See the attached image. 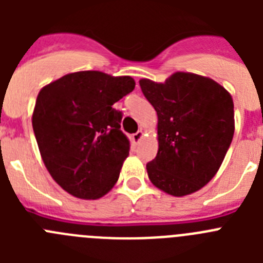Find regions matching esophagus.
I'll use <instances>...</instances> for the list:
<instances>
[{
    "instance_id": "obj_1",
    "label": "esophagus",
    "mask_w": 263,
    "mask_h": 263,
    "mask_svg": "<svg viewBox=\"0 0 263 263\" xmlns=\"http://www.w3.org/2000/svg\"><path fill=\"white\" fill-rule=\"evenodd\" d=\"M142 136H143L142 130H138L136 134H133V142L138 143L139 141H141V138H142Z\"/></svg>"
}]
</instances>
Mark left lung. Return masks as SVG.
<instances>
[{
  "instance_id": "1",
  "label": "left lung",
  "mask_w": 263,
  "mask_h": 263,
  "mask_svg": "<svg viewBox=\"0 0 263 263\" xmlns=\"http://www.w3.org/2000/svg\"><path fill=\"white\" fill-rule=\"evenodd\" d=\"M158 115L157 157L146 164L153 184L173 196L200 190L221 166L234 134L233 100L212 79L176 72L166 83L139 80Z\"/></svg>"
}]
</instances>
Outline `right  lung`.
Returning <instances> with one entry per match:
<instances>
[{
  "mask_svg": "<svg viewBox=\"0 0 263 263\" xmlns=\"http://www.w3.org/2000/svg\"><path fill=\"white\" fill-rule=\"evenodd\" d=\"M134 87L130 76L81 71L42 88L32 129L48 173L64 191L99 199L116 184L130 143L113 104Z\"/></svg>",
  "mask_w": 263,
  "mask_h": 263,
  "instance_id": "right-lung-1",
  "label": "right lung"
}]
</instances>
